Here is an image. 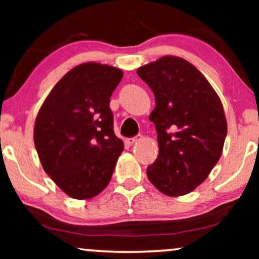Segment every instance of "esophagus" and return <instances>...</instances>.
I'll list each match as a JSON object with an SVG mask.
<instances>
[{
    "mask_svg": "<svg viewBox=\"0 0 259 259\" xmlns=\"http://www.w3.org/2000/svg\"><path fill=\"white\" fill-rule=\"evenodd\" d=\"M143 139V136H137V137H134V138H130V139H127L126 140V143L128 144V145H133V144H136L137 141H139V140H141Z\"/></svg>",
    "mask_w": 259,
    "mask_h": 259,
    "instance_id": "esophagus-1",
    "label": "esophagus"
}]
</instances>
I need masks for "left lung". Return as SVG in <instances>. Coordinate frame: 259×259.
Masks as SVG:
<instances>
[{
  "label": "left lung",
  "instance_id": "obj_1",
  "mask_svg": "<svg viewBox=\"0 0 259 259\" xmlns=\"http://www.w3.org/2000/svg\"><path fill=\"white\" fill-rule=\"evenodd\" d=\"M137 74L155 98L150 120L158 133L159 154L147 177L166 196H185L222 157L228 122L221 98L192 63L178 56H162Z\"/></svg>",
  "mask_w": 259,
  "mask_h": 259
}]
</instances>
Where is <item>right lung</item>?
I'll list each match as a JSON object with an SVG mask.
<instances>
[{
  "mask_svg": "<svg viewBox=\"0 0 259 259\" xmlns=\"http://www.w3.org/2000/svg\"><path fill=\"white\" fill-rule=\"evenodd\" d=\"M122 76L113 66L81 63L53 87L35 119L34 144L42 167L74 199L102 192L123 151L109 109Z\"/></svg>",
  "mask_w": 259,
  "mask_h": 259,
  "instance_id": "right-lung-1",
  "label": "right lung"
}]
</instances>
